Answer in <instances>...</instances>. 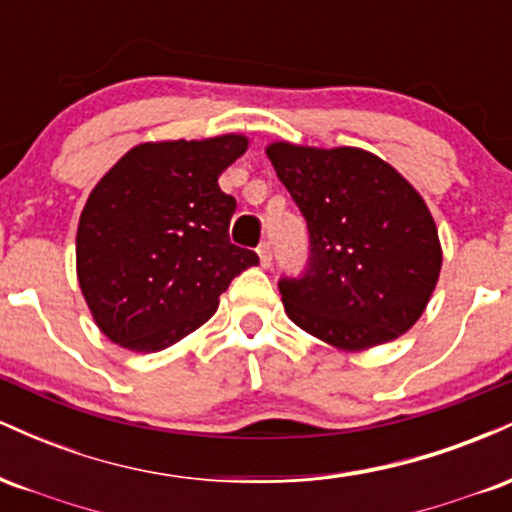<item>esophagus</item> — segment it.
<instances>
[{
    "mask_svg": "<svg viewBox=\"0 0 512 512\" xmlns=\"http://www.w3.org/2000/svg\"><path fill=\"white\" fill-rule=\"evenodd\" d=\"M257 255H260L262 267H269V264H272V257H274L272 243H269V240H264V243H260V248H257Z\"/></svg>",
    "mask_w": 512,
    "mask_h": 512,
    "instance_id": "obj_1",
    "label": "esophagus"
}]
</instances>
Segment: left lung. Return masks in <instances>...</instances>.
Listing matches in <instances>:
<instances>
[{"label": "left lung", "instance_id": "obj_1", "mask_svg": "<svg viewBox=\"0 0 512 512\" xmlns=\"http://www.w3.org/2000/svg\"><path fill=\"white\" fill-rule=\"evenodd\" d=\"M267 156L308 223V267L279 279L286 315L349 351L407 332L424 313L443 262L419 192L383 158L354 146L276 142Z\"/></svg>", "mask_w": 512, "mask_h": 512}]
</instances>
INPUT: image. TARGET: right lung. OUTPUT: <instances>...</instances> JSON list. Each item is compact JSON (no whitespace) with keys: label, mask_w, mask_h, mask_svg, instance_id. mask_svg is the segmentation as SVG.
<instances>
[{"label":"right lung","mask_w":512,"mask_h":512,"mask_svg":"<svg viewBox=\"0 0 512 512\" xmlns=\"http://www.w3.org/2000/svg\"><path fill=\"white\" fill-rule=\"evenodd\" d=\"M245 149L238 134L139 144L93 187L76 231V274L105 337L144 354L166 349L260 264L228 238L236 199L219 187Z\"/></svg>","instance_id":"add662e5"}]
</instances>
